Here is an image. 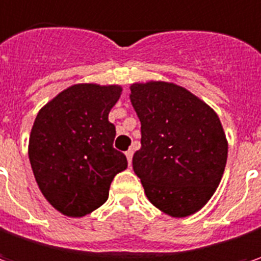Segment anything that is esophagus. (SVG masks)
<instances>
[{
  "label": "esophagus",
  "instance_id": "1",
  "mask_svg": "<svg viewBox=\"0 0 261 261\" xmlns=\"http://www.w3.org/2000/svg\"><path fill=\"white\" fill-rule=\"evenodd\" d=\"M133 150H127V152H125V156H127V161H128V164H131V161H133Z\"/></svg>",
  "mask_w": 261,
  "mask_h": 261
}]
</instances>
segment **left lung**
Here are the masks:
<instances>
[{
    "mask_svg": "<svg viewBox=\"0 0 261 261\" xmlns=\"http://www.w3.org/2000/svg\"><path fill=\"white\" fill-rule=\"evenodd\" d=\"M142 122L133 169L154 207L187 218L204 207L221 184L228 140L218 114L182 86L149 80L130 86Z\"/></svg>",
    "mask_w": 261,
    "mask_h": 261,
    "instance_id": "1",
    "label": "left lung"
}]
</instances>
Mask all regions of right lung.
<instances>
[{"label":"right lung","mask_w":261,"mask_h":261,"mask_svg":"<svg viewBox=\"0 0 261 261\" xmlns=\"http://www.w3.org/2000/svg\"><path fill=\"white\" fill-rule=\"evenodd\" d=\"M119 85H73L39 109L29 137V161L40 193L55 210L83 218L100 207L127 158L114 149L109 111Z\"/></svg>","instance_id":"add662e5"}]
</instances>
